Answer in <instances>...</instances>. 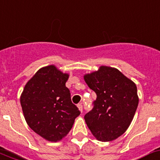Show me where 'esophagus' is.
<instances>
[{
    "label": "esophagus",
    "instance_id": "1",
    "mask_svg": "<svg viewBox=\"0 0 160 160\" xmlns=\"http://www.w3.org/2000/svg\"><path fill=\"white\" fill-rule=\"evenodd\" d=\"M77 107H78V108H79V110H80L81 112H82V111H83V105H82V104H81V103H79V104L77 105Z\"/></svg>",
    "mask_w": 160,
    "mask_h": 160
}]
</instances>
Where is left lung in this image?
Here are the masks:
<instances>
[{
    "label": "left lung",
    "mask_w": 160,
    "mask_h": 160,
    "mask_svg": "<svg viewBox=\"0 0 160 160\" xmlns=\"http://www.w3.org/2000/svg\"><path fill=\"white\" fill-rule=\"evenodd\" d=\"M84 78L97 94L92 109L84 115L87 125L98 140H115L128 129L137 111L136 84L119 70L106 66Z\"/></svg>",
    "instance_id": "8db88e82"
}]
</instances>
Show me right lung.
<instances>
[{
  "instance_id": "right-lung-1",
  "label": "right lung",
  "mask_w": 160,
  "mask_h": 160,
  "mask_svg": "<svg viewBox=\"0 0 160 160\" xmlns=\"http://www.w3.org/2000/svg\"><path fill=\"white\" fill-rule=\"evenodd\" d=\"M68 79L54 66L43 68L27 83L20 98L28 126L49 142L67 136L80 114L66 87Z\"/></svg>"
}]
</instances>
